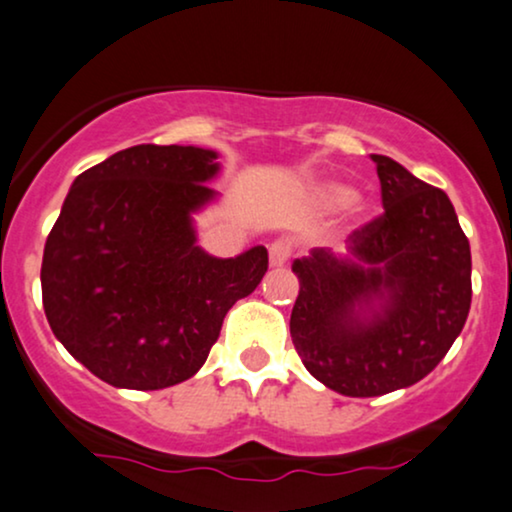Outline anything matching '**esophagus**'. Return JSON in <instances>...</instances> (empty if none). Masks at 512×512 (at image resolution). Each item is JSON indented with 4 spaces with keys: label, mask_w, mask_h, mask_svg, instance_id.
Returning a JSON list of instances; mask_svg holds the SVG:
<instances>
[{
    "label": "esophagus",
    "mask_w": 512,
    "mask_h": 512,
    "mask_svg": "<svg viewBox=\"0 0 512 512\" xmlns=\"http://www.w3.org/2000/svg\"><path fill=\"white\" fill-rule=\"evenodd\" d=\"M290 257V243L274 241L269 245V267H283Z\"/></svg>",
    "instance_id": "34e87169"
}]
</instances>
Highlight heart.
<instances>
[{
    "instance_id": "obj_1",
    "label": "heart",
    "mask_w": 512,
    "mask_h": 512,
    "mask_svg": "<svg viewBox=\"0 0 512 512\" xmlns=\"http://www.w3.org/2000/svg\"><path fill=\"white\" fill-rule=\"evenodd\" d=\"M309 200L319 210H345L357 203L359 191L349 184H340V181H326V184L314 186Z\"/></svg>"
}]
</instances>
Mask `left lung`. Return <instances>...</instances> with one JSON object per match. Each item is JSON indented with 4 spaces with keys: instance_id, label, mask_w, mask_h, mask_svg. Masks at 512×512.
Returning <instances> with one entry per match:
<instances>
[{
    "instance_id": "1",
    "label": "left lung",
    "mask_w": 512,
    "mask_h": 512,
    "mask_svg": "<svg viewBox=\"0 0 512 512\" xmlns=\"http://www.w3.org/2000/svg\"><path fill=\"white\" fill-rule=\"evenodd\" d=\"M385 215L349 234L345 252L312 248L290 335L304 368L345 397H380L423 380L470 312V243L442 189L371 155Z\"/></svg>"
}]
</instances>
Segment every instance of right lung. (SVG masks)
Wrapping results in <instances>:
<instances>
[{
    "instance_id": "right-lung-1",
    "label": "right lung",
    "mask_w": 512,
    "mask_h": 512,
    "mask_svg": "<svg viewBox=\"0 0 512 512\" xmlns=\"http://www.w3.org/2000/svg\"><path fill=\"white\" fill-rule=\"evenodd\" d=\"M219 153L141 144L73 181L44 245L42 302L56 340L103 383L163 390L200 371L264 245L215 257L193 215L215 203Z\"/></svg>"
}]
</instances>
